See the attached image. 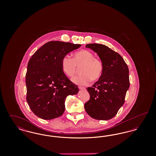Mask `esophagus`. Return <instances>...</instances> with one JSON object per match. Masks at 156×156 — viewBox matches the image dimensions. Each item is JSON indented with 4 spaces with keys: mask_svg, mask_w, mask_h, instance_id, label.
<instances>
[{
    "mask_svg": "<svg viewBox=\"0 0 156 156\" xmlns=\"http://www.w3.org/2000/svg\"><path fill=\"white\" fill-rule=\"evenodd\" d=\"M79 89H81V90H85V88H83V87H78Z\"/></svg>",
    "mask_w": 156,
    "mask_h": 156,
    "instance_id": "obj_1",
    "label": "esophagus"
}]
</instances>
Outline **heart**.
<instances>
[{"instance_id": "heart-1", "label": "heart", "mask_w": 156, "mask_h": 156, "mask_svg": "<svg viewBox=\"0 0 156 156\" xmlns=\"http://www.w3.org/2000/svg\"><path fill=\"white\" fill-rule=\"evenodd\" d=\"M80 68V74L74 76L71 81L76 85H87L91 80H98L102 76L104 65L101 60L94 57L92 52L88 50H82L75 52L73 58L66 55L61 62L62 69L66 74L73 76Z\"/></svg>"}]
</instances>
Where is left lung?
I'll return each mask as SVG.
<instances>
[{
	"instance_id": "8db88e82",
	"label": "left lung",
	"mask_w": 156,
	"mask_h": 156,
	"mask_svg": "<svg viewBox=\"0 0 156 156\" xmlns=\"http://www.w3.org/2000/svg\"><path fill=\"white\" fill-rule=\"evenodd\" d=\"M85 47L97 52L104 71L99 80L87 88L90 99L84 105L85 109L94 119H112L125 103L130 86L129 68L122 56L108 47L96 43Z\"/></svg>"
}]
</instances>
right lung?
I'll use <instances>...</instances> for the list:
<instances>
[{
    "label": "right lung",
    "instance_id": "right-lung-1",
    "mask_svg": "<svg viewBox=\"0 0 156 156\" xmlns=\"http://www.w3.org/2000/svg\"><path fill=\"white\" fill-rule=\"evenodd\" d=\"M81 46L51 41L41 47L31 57L26 75V100L38 117L44 120L58 118L65 111L67 96L78 92V87L63 72L61 62L68 53Z\"/></svg>",
    "mask_w": 156,
    "mask_h": 156
}]
</instances>
